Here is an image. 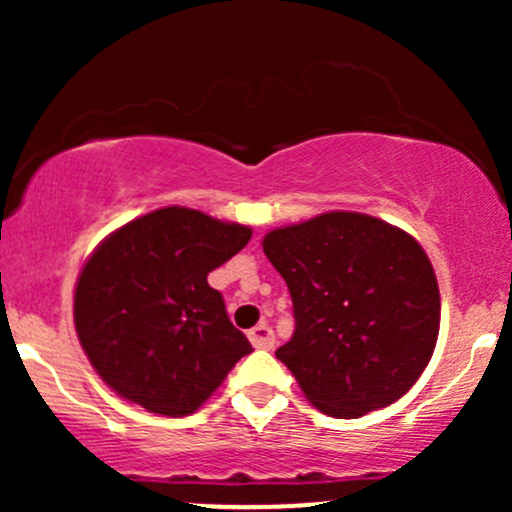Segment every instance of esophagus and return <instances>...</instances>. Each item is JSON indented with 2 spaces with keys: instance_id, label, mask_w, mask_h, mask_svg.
Listing matches in <instances>:
<instances>
[{
  "instance_id": "1",
  "label": "esophagus",
  "mask_w": 512,
  "mask_h": 512,
  "mask_svg": "<svg viewBox=\"0 0 512 512\" xmlns=\"http://www.w3.org/2000/svg\"><path fill=\"white\" fill-rule=\"evenodd\" d=\"M248 337H250V342H252V346H255V349H272L274 346V332H272V327L269 325H257V327H252V330L248 332Z\"/></svg>"
}]
</instances>
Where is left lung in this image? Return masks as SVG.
Masks as SVG:
<instances>
[{"mask_svg":"<svg viewBox=\"0 0 512 512\" xmlns=\"http://www.w3.org/2000/svg\"><path fill=\"white\" fill-rule=\"evenodd\" d=\"M262 248L289 286L296 317L276 358L313 407L356 419L409 392L440 327L436 272L409 233L330 211L274 228Z\"/></svg>","mask_w":512,"mask_h":512,"instance_id":"left-lung-1","label":"left lung"}]
</instances>
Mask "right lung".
Listing matches in <instances>:
<instances>
[{
  "mask_svg": "<svg viewBox=\"0 0 512 512\" xmlns=\"http://www.w3.org/2000/svg\"><path fill=\"white\" fill-rule=\"evenodd\" d=\"M252 231L166 207L125 223L88 257L74 325L96 373L122 399L163 416L195 414L252 346L207 276Z\"/></svg>",
  "mask_w": 512,
  "mask_h": 512,
  "instance_id": "right-lung-1",
  "label": "right lung"
}]
</instances>
